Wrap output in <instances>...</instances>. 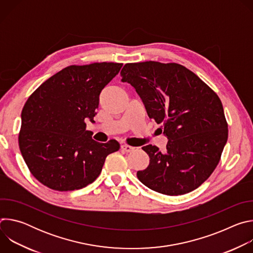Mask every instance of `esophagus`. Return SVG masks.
<instances>
[{"label":"esophagus","mask_w":253,"mask_h":253,"mask_svg":"<svg viewBox=\"0 0 253 253\" xmlns=\"http://www.w3.org/2000/svg\"><path fill=\"white\" fill-rule=\"evenodd\" d=\"M121 149H122L124 152H127V153L133 152V151L135 150V148H134V147L129 146V145H122V146H121Z\"/></svg>","instance_id":"1"}]
</instances>
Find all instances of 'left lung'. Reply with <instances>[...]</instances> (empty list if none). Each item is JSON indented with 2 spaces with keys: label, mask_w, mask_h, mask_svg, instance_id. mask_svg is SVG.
Wrapping results in <instances>:
<instances>
[{
  "label": "left lung",
  "mask_w": 253,
  "mask_h": 253,
  "mask_svg": "<svg viewBox=\"0 0 253 253\" xmlns=\"http://www.w3.org/2000/svg\"><path fill=\"white\" fill-rule=\"evenodd\" d=\"M123 82L131 84L149 118L162 124L166 151L142 147L150 157L140 181L165 195H182L198 188L220 161L228 126L219 97L192 71L176 63L146 61L125 64Z\"/></svg>",
  "instance_id": "1"
}]
</instances>
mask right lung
Here are the masks:
<instances>
[{
	"label": "right lung",
	"instance_id": "1",
	"mask_svg": "<svg viewBox=\"0 0 253 253\" xmlns=\"http://www.w3.org/2000/svg\"><path fill=\"white\" fill-rule=\"evenodd\" d=\"M122 63L71 65L28 98L21 114L19 147L31 174L56 191L81 189L100 175L106 157L119 150L112 139L94 141L85 119L94 122L99 96Z\"/></svg>",
	"mask_w": 253,
	"mask_h": 253
}]
</instances>
